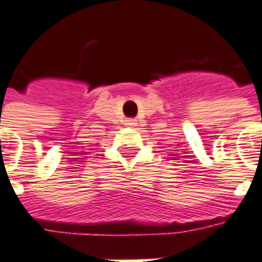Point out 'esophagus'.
I'll list each match as a JSON object with an SVG mask.
<instances>
[{
    "mask_svg": "<svg viewBox=\"0 0 262 262\" xmlns=\"http://www.w3.org/2000/svg\"><path fill=\"white\" fill-rule=\"evenodd\" d=\"M126 125L130 126V127H132V126L136 125V120H135V119H127V120H126Z\"/></svg>",
    "mask_w": 262,
    "mask_h": 262,
    "instance_id": "34e87169",
    "label": "esophagus"
}]
</instances>
